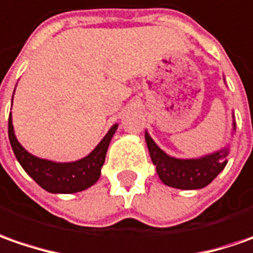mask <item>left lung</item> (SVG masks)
Segmentation results:
<instances>
[{"label": "left lung", "instance_id": "obj_1", "mask_svg": "<svg viewBox=\"0 0 253 253\" xmlns=\"http://www.w3.org/2000/svg\"><path fill=\"white\" fill-rule=\"evenodd\" d=\"M235 130V123H234ZM145 141L151 155L153 164L157 167V173L165 185L176 189H202L207 186L227 165L228 148L206 155L196 160H178L172 158L154 143L145 133Z\"/></svg>", "mask_w": 253, "mask_h": 253}]
</instances>
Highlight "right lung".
Returning <instances> with one entry per match:
<instances>
[{
    "label": "right lung",
    "instance_id": "right-lung-1",
    "mask_svg": "<svg viewBox=\"0 0 253 253\" xmlns=\"http://www.w3.org/2000/svg\"><path fill=\"white\" fill-rule=\"evenodd\" d=\"M118 128V125L112 126L108 134L102 138L96 148L85 158L75 162H53L42 160L29 154L18 143L13 133L12 118L8 119V135L9 143L16 160L22 165L25 172L38 185L50 193H75L85 190L86 187L96 183L100 176V168L105 162L106 151L110 140Z\"/></svg>",
    "mask_w": 253,
    "mask_h": 253
}]
</instances>
